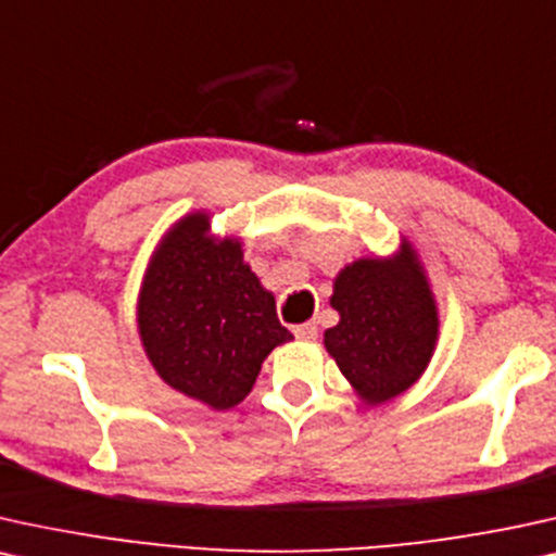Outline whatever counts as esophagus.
Wrapping results in <instances>:
<instances>
[{
	"instance_id": "34e87169",
	"label": "esophagus",
	"mask_w": 556,
	"mask_h": 556,
	"mask_svg": "<svg viewBox=\"0 0 556 556\" xmlns=\"http://www.w3.org/2000/svg\"><path fill=\"white\" fill-rule=\"evenodd\" d=\"M294 336H298L300 341H313V339H318V326H315V323H305V326L294 328Z\"/></svg>"
}]
</instances>
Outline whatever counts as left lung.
I'll return each instance as SVG.
<instances>
[{"mask_svg":"<svg viewBox=\"0 0 556 556\" xmlns=\"http://www.w3.org/2000/svg\"><path fill=\"white\" fill-rule=\"evenodd\" d=\"M330 305L341 320L323 343L364 403H388L418 382L439 339V311L410 243L341 269Z\"/></svg>","mask_w":556,"mask_h":556,"instance_id":"1","label":"left lung"}]
</instances>
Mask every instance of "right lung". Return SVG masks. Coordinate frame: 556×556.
Instances as JSON below:
<instances>
[{
    "mask_svg": "<svg viewBox=\"0 0 556 556\" xmlns=\"http://www.w3.org/2000/svg\"><path fill=\"white\" fill-rule=\"evenodd\" d=\"M138 333L168 388L213 410L241 403L271 349L292 339L241 241L210 236L207 213L181 217L153 251Z\"/></svg>",
    "mask_w": 556,
    "mask_h": 556,
    "instance_id": "right-lung-1",
    "label": "right lung"
}]
</instances>
